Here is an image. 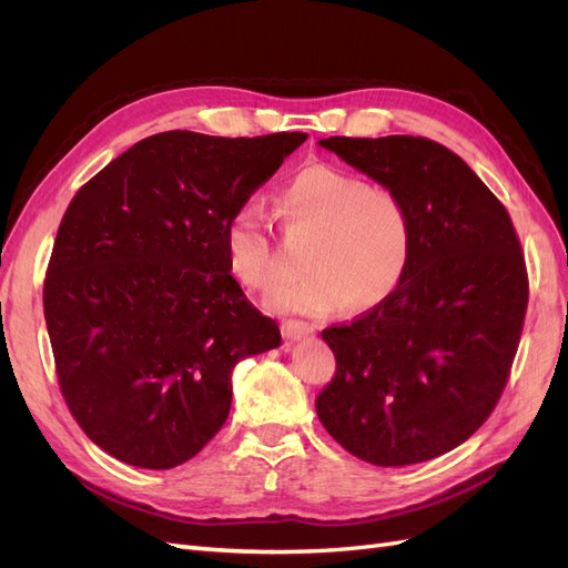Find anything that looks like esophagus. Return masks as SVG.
Masks as SVG:
<instances>
[{
  "instance_id": "obj_1",
  "label": "esophagus",
  "mask_w": 568,
  "mask_h": 568,
  "mask_svg": "<svg viewBox=\"0 0 568 568\" xmlns=\"http://www.w3.org/2000/svg\"><path fill=\"white\" fill-rule=\"evenodd\" d=\"M282 334L286 341H301L315 334V326L307 324V322H298V320H286L282 324Z\"/></svg>"
}]
</instances>
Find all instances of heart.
I'll use <instances>...</instances> for the list:
<instances>
[{
	"mask_svg": "<svg viewBox=\"0 0 568 568\" xmlns=\"http://www.w3.org/2000/svg\"><path fill=\"white\" fill-rule=\"evenodd\" d=\"M280 213L291 236L313 244L303 255L307 274L274 286L265 296L270 311L317 317L348 303L367 313L400 288L415 253V222L398 194L346 170L313 165L282 189ZM222 242L227 267L244 286L267 288L277 280L261 205H239Z\"/></svg>",
	"mask_w": 568,
	"mask_h": 568,
	"instance_id": "b5f03b06",
	"label": "heart"
}]
</instances>
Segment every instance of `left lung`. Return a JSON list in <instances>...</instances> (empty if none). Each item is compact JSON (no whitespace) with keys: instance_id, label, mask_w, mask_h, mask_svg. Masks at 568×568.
<instances>
[{"instance_id":"8db88e82","label":"left lung","mask_w":568,"mask_h":568,"mask_svg":"<svg viewBox=\"0 0 568 568\" xmlns=\"http://www.w3.org/2000/svg\"><path fill=\"white\" fill-rule=\"evenodd\" d=\"M317 144L398 194L415 222L400 288L322 332L336 376L317 417L376 467L450 453L488 419L519 346L528 277L509 213L457 153L424 136Z\"/></svg>"}]
</instances>
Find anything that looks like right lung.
Instances as JSON below:
<instances>
[{"instance_id":"right-lung-1","label":"right lung","mask_w":568,"mask_h":568,"mask_svg":"<svg viewBox=\"0 0 568 568\" xmlns=\"http://www.w3.org/2000/svg\"><path fill=\"white\" fill-rule=\"evenodd\" d=\"M307 134L173 130L120 153L68 205L44 280L61 393L111 457L173 469L232 407V372L282 343L230 274L225 225Z\"/></svg>"}]
</instances>
